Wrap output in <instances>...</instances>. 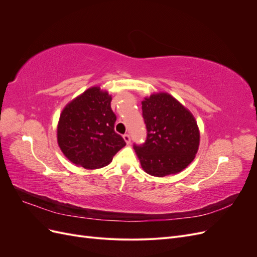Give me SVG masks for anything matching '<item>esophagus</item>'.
<instances>
[{"mask_svg": "<svg viewBox=\"0 0 257 257\" xmlns=\"http://www.w3.org/2000/svg\"><path fill=\"white\" fill-rule=\"evenodd\" d=\"M123 139H124V142H125L127 145L131 143V137H130L128 134H124L123 135Z\"/></svg>", "mask_w": 257, "mask_h": 257, "instance_id": "1", "label": "esophagus"}]
</instances>
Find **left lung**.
Masks as SVG:
<instances>
[{"instance_id":"8db88e82","label":"left lung","mask_w":257,"mask_h":257,"mask_svg":"<svg viewBox=\"0 0 257 257\" xmlns=\"http://www.w3.org/2000/svg\"><path fill=\"white\" fill-rule=\"evenodd\" d=\"M142 104L147 138L134 149L143 169L154 177L180 173L198 150L195 118L168 93L152 94Z\"/></svg>"}]
</instances>
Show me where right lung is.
<instances>
[{"mask_svg": "<svg viewBox=\"0 0 257 257\" xmlns=\"http://www.w3.org/2000/svg\"><path fill=\"white\" fill-rule=\"evenodd\" d=\"M111 96L92 87L68 103L60 115L58 144L65 157L87 169L104 167L125 146L114 132Z\"/></svg>", "mask_w": 257, "mask_h": 257, "instance_id": "add662e5", "label": "right lung"}]
</instances>
